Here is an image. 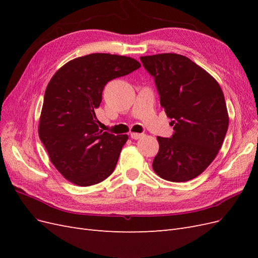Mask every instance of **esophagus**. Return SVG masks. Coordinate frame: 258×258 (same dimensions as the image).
Returning a JSON list of instances; mask_svg holds the SVG:
<instances>
[{"instance_id": "obj_1", "label": "esophagus", "mask_w": 258, "mask_h": 258, "mask_svg": "<svg viewBox=\"0 0 258 258\" xmlns=\"http://www.w3.org/2000/svg\"><path fill=\"white\" fill-rule=\"evenodd\" d=\"M144 135L143 134H138V132H131L130 134V138L134 139V140H138L140 138H142Z\"/></svg>"}]
</instances>
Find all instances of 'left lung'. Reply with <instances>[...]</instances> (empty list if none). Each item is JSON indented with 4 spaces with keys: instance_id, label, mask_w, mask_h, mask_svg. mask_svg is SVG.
Returning <instances> with one entry per match:
<instances>
[{
    "instance_id": "1",
    "label": "left lung",
    "mask_w": 258,
    "mask_h": 258,
    "mask_svg": "<svg viewBox=\"0 0 258 258\" xmlns=\"http://www.w3.org/2000/svg\"><path fill=\"white\" fill-rule=\"evenodd\" d=\"M140 59L154 76L160 105L174 126L172 138L157 137L153 169L167 181H189L204 172L223 145L229 122L223 90L212 75L182 54Z\"/></svg>"
}]
</instances>
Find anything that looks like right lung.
Masks as SVG:
<instances>
[{
    "instance_id": "1",
    "label": "right lung",
    "mask_w": 258,
    "mask_h": 258,
    "mask_svg": "<svg viewBox=\"0 0 258 258\" xmlns=\"http://www.w3.org/2000/svg\"><path fill=\"white\" fill-rule=\"evenodd\" d=\"M134 58L90 53L69 61L53 74L45 91L38 136L61 175L77 186H90L110 176L127 135L100 130L95 113L104 86L136 71Z\"/></svg>"
}]
</instances>
